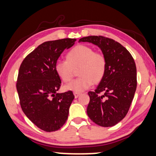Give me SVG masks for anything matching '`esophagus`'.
Here are the masks:
<instances>
[{
	"instance_id": "34e87169",
	"label": "esophagus",
	"mask_w": 156,
	"mask_h": 156,
	"mask_svg": "<svg viewBox=\"0 0 156 156\" xmlns=\"http://www.w3.org/2000/svg\"><path fill=\"white\" fill-rule=\"evenodd\" d=\"M80 93H79V92H74V98H77L80 95Z\"/></svg>"
}]
</instances>
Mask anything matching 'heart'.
Returning <instances> with one entry per match:
<instances>
[{
	"label": "heart",
	"instance_id": "obj_1",
	"mask_svg": "<svg viewBox=\"0 0 156 156\" xmlns=\"http://www.w3.org/2000/svg\"><path fill=\"white\" fill-rule=\"evenodd\" d=\"M66 62L58 61L55 64L56 74L64 82H71L78 69L80 76L64 87V90L81 92L87 90L92 84H98L106 72V59L102 54L95 52L85 45H77L68 52Z\"/></svg>",
	"mask_w": 156,
	"mask_h": 156
}]
</instances>
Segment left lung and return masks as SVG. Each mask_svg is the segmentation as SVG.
<instances>
[{
  "mask_svg": "<svg viewBox=\"0 0 156 156\" xmlns=\"http://www.w3.org/2000/svg\"><path fill=\"white\" fill-rule=\"evenodd\" d=\"M79 42L98 46L106 59L104 77L94 92H88L87 115L100 126H114L125 118L134 98L137 87L135 61L124 46L111 38L90 36Z\"/></svg>",
  "mask_w": 156,
  "mask_h": 156,
  "instance_id": "8db88e82",
  "label": "left lung"
}]
</instances>
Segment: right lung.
Masks as SVG:
<instances>
[{
    "mask_svg": "<svg viewBox=\"0 0 156 156\" xmlns=\"http://www.w3.org/2000/svg\"><path fill=\"white\" fill-rule=\"evenodd\" d=\"M75 41V38H68L44 42L24 58L19 68L16 89L22 110L46 132L63 126L74 99L72 91L57 92L62 81L55 64L64 50L72 47Z\"/></svg>",
    "mask_w": 156,
    "mask_h": 156,
    "instance_id": "obj_1",
    "label": "right lung"
}]
</instances>
